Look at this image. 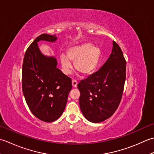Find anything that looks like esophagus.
Segmentation results:
<instances>
[{
    "instance_id": "obj_1",
    "label": "esophagus",
    "mask_w": 154,
    "mask_h": 154,
    "mask_svg": "<svg viewBox=\"0 0 154 154\" xmlns=\"http://www.w3.org/2000/svg\"><path fill=\"white\" fill-rule=\"evenodd\" d=\"M72 87L73 88H76L77 84H78L77 81L75 80H73L72 81Z\"/></svg>"
}]
</instances>
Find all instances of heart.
<instances>
[{"mask_svg":"<svg viewBox=\"0 0 154 154\" xmlns=\"http://www.w3.org/2000/svg\"><path fill=\"white\" fill-rule=\"evenodd\" d=\"M101 50L92 43L85 42L79 45L69 47L66 54L60 56L62 72L66 75L71 73L72 69V60L74 61V67L84 76H89L94 72L101 58Z\"/></svg>","mask_w":154,"mask_h":154,"instance_id":"heart-1","label":"heart"}]
</instances>
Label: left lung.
<instances>
[{
  "instance_id": "left-lung-1",
  "label": "left lung",
  "mask_w": 154,
  "mask_h": 154,
  "mask_svg": "<svg viewBox=\"0 0 154 154\" xmlns=\"http://www.w3.org/2000/svg\"><path fill=\"white\" fill-rule=\"evenodd\" d=\"M112 53L100 70L78 84L81 112L87 120L100 123L110 118L120 104L125 80V62L113 41Z\"/></svg>"
}]
</instances>
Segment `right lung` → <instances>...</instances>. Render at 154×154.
Segmentation results:
<instances>
[{"label":"right lung","instance_id":"obj_1","mask_svg":"<svg viewBox=\"0 0 154 154\" xmlns=\"http://www.w3.org/2000/svg\"><path fill=\"white\" fill-rule=\"evenodd\" d=\"M56 35L42 34L34 40L25 52L22 86L23 92L31 112L45 122L57 120L63 113L71 79L57 67V60L43 54L38 45L40 41L55 42Z\"/></svg>","mask_w":154,"mask_h":154}]
</instances>
